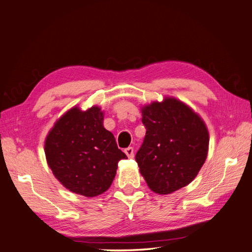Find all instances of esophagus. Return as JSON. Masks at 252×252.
Wrapping results in <instances>:
<instances>
[{"label": "esophagus", "instance_id": "1", "mask_svg": "<svg viewBox=\"0 0 252 252\" xmlns=\"http://www.w3.org/2000/svg\"><path fill=\"white\" fill-rule=\"evenodd\" d=\"M125 153L126 154V156L129 157V158H133V156H134V151H133V147H126L125 150Z\"/></svg>", "mask_w": 252, "mask_h": 252}]
</instances>
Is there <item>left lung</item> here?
<instances>
[{
	"mask_svg": "<svg viewBox=\"0 0 252 252\" xmlns=\"http://www.w3.org/2000/svg\"><path fill=\"white\" fill-rule=\"evenodd\" d=\"M146 133L135 160L152 191L169 194L188 186L208 156L209 131L201 117L172 97L142 108Z\"/></svg>",
	"mask_w": 252,
	"mask_h": 252,
	"instance_id": "left-lung-1",
	"label": "left lung"
}]
</instances>
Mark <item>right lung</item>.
Wrapping results in <instances>:
<instances>
[{
    "label": "right lung",
    "instance_id": "1",
    "mask_svg": "<svg viewBox=\"0 0 252 252\" xmlns=\"http://www.w3.org/2000/svg\"><path fill=\"white\" fill-rule=\"evenodd\" d=\"M102 122L99 107L86 111L73 107L54 123L44 141L47 162L54 177L66 189L87 198L109 189L118 162L126 158Z\"/></svg>",
    "mask_w": 252,
    "mask_h": 252
}]
</instances>
